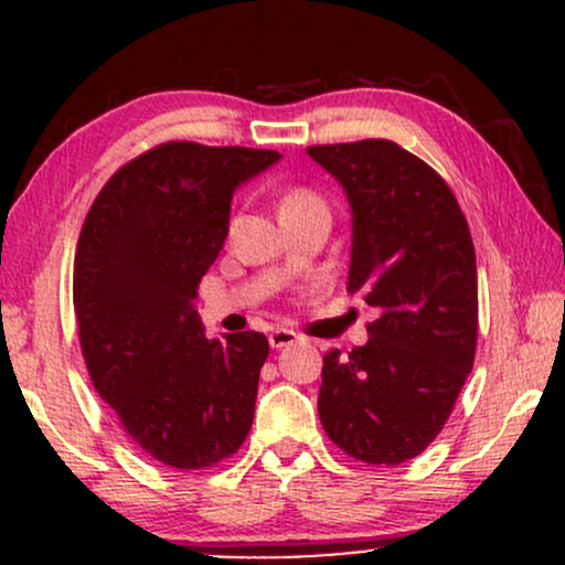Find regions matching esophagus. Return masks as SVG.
Wrapping results in <instances>:
<instances>
[{"label": "esophagus", "instance_id": "34e87169", "mask_svg": "<svg viewBox=\"0 0 565 565\" xmlns=\"http://www.w3.org/2000/svg\"><path fill=\"white\" fill-rule=\"evenodd\" d=\"M297 340H300V337L291 332V329H274V332H270V337H268L270 348H276V350L295 345Z\"/></svg>", "mask_w": 565, "mask_h": 565}]
</instances>
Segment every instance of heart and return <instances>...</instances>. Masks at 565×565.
Masks as SVG:
<instances>
[{"instance_id": "heart-1", "label": "heart", "mask_w": 565, "mask_h": 565, "mask_svg": "<svg viewBox=\"0 0 565 565\" xmlns=\"http://www.w3.org/2000/svg\"><path fill=\"white\" fill-rule=\"evenodd\" d=\"M316 196L310 191H305V188H295V191H289L287 196H284V201H281V206H287V204H300V201H313Z\"/></svg>"}]
</instances>
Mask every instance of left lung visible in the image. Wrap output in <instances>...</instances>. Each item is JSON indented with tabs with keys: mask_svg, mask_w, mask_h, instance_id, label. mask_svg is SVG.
<instances>
[{
	"mask_svg": "<svg viewBox=\"0 0 565 565\" xmlns=\"http://www.w3.org/2000/svg\"><path fill=\"white\" fill-rule=\"evenodd\" d=\"M353 210L348 289L380 310L369 342L323 355L319 417L348 457L393 465L444 430L472 372L478 270L446 180L393 140L310 146Z\"/></svg>",
	"mask_w": 565,
	"mask_h": 565,
	"instance_id": "8db88e82",
	"label": "left lung"
}]
</instances>
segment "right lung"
Instances as JSON below:
<instances>
[{
  "mask_svg": "<svg viewBox=\"0 0 565 565\" xmlns=\"http://www.w3.org/2000/svg\"><path fill=\"white\" fill-rule=\"evenodd\" d=\"M278 151L170 140L119 167L84 220L74 313L97 395L151 459L191 472L242 449L268 359L260 332L210 340L196 289L238 183Z\"/></svg>",
  "mask_w": 565,
  "mask_h": 565,
  "instance_id": "add662e5",
  "label": "right lung"
}]
</instances>
